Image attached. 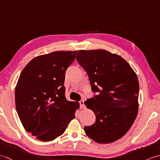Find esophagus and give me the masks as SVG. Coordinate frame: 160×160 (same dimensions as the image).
I'll use <instances>...</instances> for the list:
<instances>
[{"mask_svg":"<svg viewBox=\"0 0 160 160\" xmlns=\"http://www.w3.org/2000/svg\"><path fill=\"white\" fill-rule=\"evenodd\" d=\"M80 108H85V105H84V100L80 101Z\"/></svg>","mask_w":160,"mask_h":160,"instance_id":"obj_1","label":"esophagus"}]
</instances>
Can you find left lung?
I'll use <instances>...</instances> for the list:
<instances>
[{
	"instance_id": "left-lung-1",
	"label": "left lung",
	"mask_w": 160,
	"mask_h": 160,
	"mask_svg": "<svg viewBox=\"0 0 160 160\" xmlns=\"http://www.w3.org/2000/svg\"><path fill=\"white\" fill-rule=\"evenodd\" d=\"M76 59L87 71L93 91L98 93L84 102L96 120L84 127V131L98 143L119 140L132 127L138 113L136 73L120 56L107 50H80Z\"/></svg>"
}]
</instances>
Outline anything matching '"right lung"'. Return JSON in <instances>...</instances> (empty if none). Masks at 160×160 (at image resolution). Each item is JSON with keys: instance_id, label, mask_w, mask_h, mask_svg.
Returning a JSON list of instances; mask_svg holds the SVG:
<instances>
[{"instance_id": "right-lung-1", "label": "right lung", "mask_w": 160, "mask_h": 160, "mask_svg": "<svg viewBox=\"0 0 160 160\" xmlns=\"http://www.w3.org/2000/svg\"><path fill=\"white\" fill-rule=\"evenodd\" d=\"M77 51H57L35 57L24 68L15 88V103L26 131L43 142L62 135L79 109L66 99L65 71Z\"/></svg>"}]
</instances>
